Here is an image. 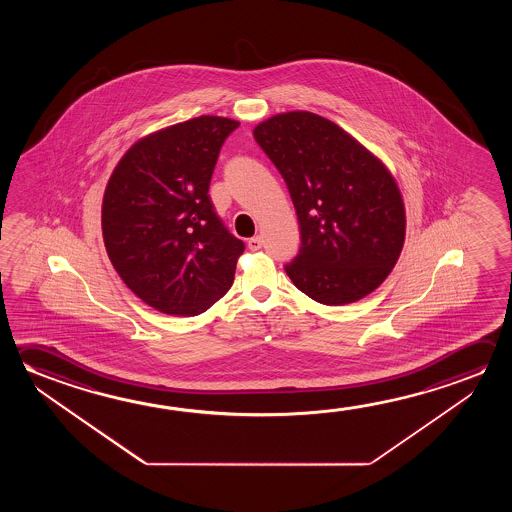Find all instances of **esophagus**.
<instances>
[{
    "instance_id": "obj_1",
    "label": "esophagus",
    "mask_w": 512,
    "mask_h": 512,
    "mask_svg": "<svg viewBox=\"0 0 512 512\" xmlns=\"http://www.w3.org/2000/svg\"><path fill=\"white\" fill-rule=\"evenodd\" d=\"M262 244H264V241H262V237H260V235H255L252 239H248V248H250L252 252L260 250V248H262Z\"/></svg>"
}]
</instances>
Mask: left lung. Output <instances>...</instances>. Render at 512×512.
<instances>
[{
	"label": "left lung",
	"mask_w": 512,
	"mask_h": 512,
	"mask_svg": "<svg viewBox=\"0 0 512 512\" xmlns=\"http://www.w3.org/2000/svg\"><path fill=\"white\" fill-rule=\"evenodd\" d=\"M253 137L291 194L302 244L285 264L293 284L323 305L357 302L386 280L405 239L402 194L380 160L336 123L285 112Z\"/></svg>",
	"instance_id": "obj_1"
}]
</instances>
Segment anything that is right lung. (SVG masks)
Masks as SVG:
<instances>
[{
	"instance_id": "add662e5",
	"label": "right lung",
	"mask_w": 512,
	"mask_h": 512,
	"mask_svg": "<svg viewBox=\"0 0 512 512\" xmlns=\"http://www.w3.org/2000/svg\"><path fill=\"white\" fill-rule=\"evenodd\" d=\"M239 126L200 116L144 137L110 176L101 230L126 287L164 314L196 316L232 287L244 243L210 202L219 151Z\"/></svg>"
}]
</instances>
